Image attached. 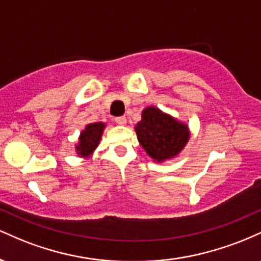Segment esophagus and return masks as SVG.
<instances>
[{
	"mask_svg": "<svg viewBox=\"0 0 261 261\" xmlns=\"http://www.w3.org/2000/svg\"><path fill=\"white\" fill-rule=\"evenodd\" d=\"M115 122L118 125H125L126 124V118L125 116H118V118H115Z\"/></svg>",
	"mask_w": 261,
	"mask_h": 261,
	"instance_id": "obj_1",
	"label": "esophagus"
}]
</instances>
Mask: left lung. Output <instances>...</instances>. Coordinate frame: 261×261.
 Instances as JSON below:
<instances>
[{"label":"left lung","instance_id":"left-lung-1","mask_svg":"<svg viewBox=\"0 0 261 261\" xmlns=\"http://www.w3.org/2000/svg\"><path fill=\"white\" fill-rule=\"evenodd\" d=\"M135 131L140 145L154 162L176 157L190 137L187 124L155 107H147L143 110L142 119L137 122Z\"/></svg>","mask_w":261,"mask_h":261}]
</instances>
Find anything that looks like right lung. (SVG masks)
<instances>
[{
    "label": "right lung",
    "mask_w": 261,
    "mask_h": 261,
    "mask_svg": "<svg viewBox=\"0 0 261 261\" xmlns=\"http://www.w3.org/2000/svg\"><path fill=\"white\" fill-rule=\"evenodd\" d=\"M104 127H106L104 122H94V124L87 125L85 130L81 133L79 143L76 145L77 154L80 157H89L94 152L100 142Z\"/></svg>",
    "instance_id": "1"
}]
</instances>
